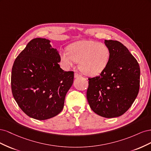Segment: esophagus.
<instances>
[{
  "instance_id": "esophagus-1",
  "label": "esophagus",
  "mask_w": 151,
  "mask_h": 151,
  "mask_svg": "<svg viewBox=\"0 0 151 151\" xmlns=\"http://www.w3.org/2000/svg\"><path fill=\"white\" fill-rule=\"evenodd\" d=\"M81 77V75L79 74V73H77V72L74 73V77H75V78H77V77Z\"/></svg>"
}]
</instances>
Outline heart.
<instances>
[{
  "label": "heart",
  "instance_id": "b5f03b06",
  "mask_svg": "<svg viewBox=\"0 0 151 151\" xmlns=\"http://www.w3.org/2000/svg\"><path fill=\"white\" fill-rule=\"evenodd\" d=\"M110 56L109 49L103 43L81 40L70 44L67 50L60 52L61 61L66 67L79 62L81 72L86 76L99 75L106 68Z\"/></svg>",
  "mask_w": 151,
  "mask_h": 151
}]
</instances>
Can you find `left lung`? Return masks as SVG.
Returning a JSON list of instances; mask_svg holds the SVG:
<instances>
[{"label":"left lung","instance_id":"8db88e82","mask_svg":"<svg viewBox=\"0 0 151 151\" xmlns=\"http://www.w3.org/2000/svg\"><path fill=\"white\" fill-rule=\"evenodd\" d=\"M110 56L106 68L99 76L89 78L87 99L91 109L104 118L118 117L130 108L137 96L140 67L122 43L104 40Z\"/></svg>","mask_w":151,"mask_h":151}]
</instances>
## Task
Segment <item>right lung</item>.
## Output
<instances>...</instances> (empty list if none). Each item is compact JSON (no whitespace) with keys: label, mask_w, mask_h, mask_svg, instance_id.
Instances as JSON below:
<instances>
[{"label":"right lung","mask_w":151,"mask_h":151,"mask_svg":"<svg viewBox=\"0 0 151 151\" xmlns=\"http://www.w3.org/2000/svg\"><path fill=\"white\" fill-rule=\"evenodd\" d=\"M50 41L31 40L14 62L11 74L13 97L22 111L44 120L60 113L74 81V72L64 71Z\"/></svg>","instance_id":"right-lung-1"}]
</instances>
